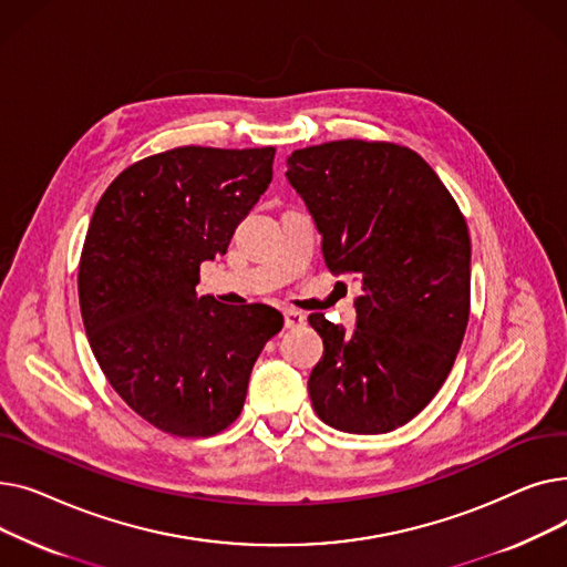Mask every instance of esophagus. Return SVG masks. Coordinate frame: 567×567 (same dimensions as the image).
I'll list each match as a JSON object with an SVG mask.
<instances>
[{"label":"esophagus","mask_w":567,"mask_h":567,"mask_svg":"<svg viewBox=\"0 0 567 567\" xmlns=\"http://www.w3.org/2000/svg\"><path fill=\"white\" fill-rule=\"evenodd\" d=\"M306 323V315L299 310H285V326L287 329H301Z\"/></svg>","instance_id":"34e87169"}]
</instances>
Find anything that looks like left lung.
<instances>
[{
	"label": "left lung",
	"mask_w": 567,
	"mask_h": 567,
	"mask_svg": "<svg viewBox=\"0 0 567 567\" xmlns=\"http://www.w3.org/2000/svg\"><path fill=\"white\" fill-rule=\"evenodd\" d=\"M287 178L321 231L329 271L361 280L355 331L321 312L308 393L319 419L351 434L419 415L451 374L471 310V238L436 172L395 142L296 148Z\"/></svg>",
	"instance_id": "obj_1"
}]
</instances>
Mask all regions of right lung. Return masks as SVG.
Returning <instances> with one entry per match:
<instances>
[{"mask_svg": "<svg viewBox=\"0 0 567 567\" xmlns=\"http://www.w3.org/2000/svg\"><path fill=\"white\" fill-rule=\"evenodd\" d=\"M274 146H176L128 165L89 223L78 293L110 385L137 415L182 439L214 436L244 409L274 308L197 296L199 264L225 255L274 178Z\"/></svg>", "mask_w": 567, "mask_h": 567, "instance_id": "add662e5", "label": "right lung"}]
</instances>
